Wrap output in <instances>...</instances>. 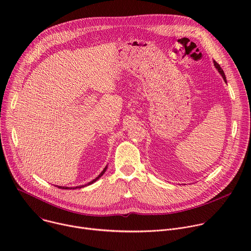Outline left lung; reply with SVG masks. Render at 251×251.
<instances>
[{"instance_id": "obj_1", "label": "left lung", "mask_w": 251, "mask_h": 251, "mask_svg": "<svg viewBox=\"0 0 251 251\" xmlns=\"http://www.w3.org/2000/svg\"><path fill=\"white\" fill-rule=\"evenodd\" d=\"M213 65H214V67H216L217 69H218V71L220 73V75L223 76V78H224V80L226 82V75H225V73H224V70H223V68L221 67V65L216 61V60H213Z\"/></svg>"}]
</instances>
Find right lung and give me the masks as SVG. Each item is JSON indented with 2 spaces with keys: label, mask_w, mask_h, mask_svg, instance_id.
I'll use <instances>...</instances> for the list:
<instances>
[{
  "label": "right lung",
  "mask_w": 251,
  "mask_h": 251,
  "mask_svg": "<svg viewBox=\"0 0 251 251\" xmlns=\"http://www.w3.org/2000/svg\"><path fill=\"white\" fill-rule=\"evenodd\" d=\"M107 167H108V166H106L104 169H103V171L94 178V180H92L91 182H89V183H87V184H85V185H82V186H77V187H74V188H70V187H61V186H55V187H58L59 189H63V190H68V189H81V188H84V187H86V186H89V185H91V184H93V183H95L97 180H98V178H100L101 177V176H103V174L105 173V171H106V169H107Z\"/></svg>",
  "instance_id": "obj_1"
}]
</instances>
